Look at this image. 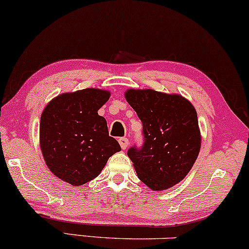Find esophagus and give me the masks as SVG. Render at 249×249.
<instances>
[{
    "label": "esophagus",
    "instance_id": "34e87169",
    "mask_svg": "<svg viewBox=\"0 0 249 249\" xmlns=\"http://www.w3.org/2000/svg\"><path fill=\"white\" fill-rule=\"evenodd\" d=\"M119 144H121L122 149H126L127 146H128V139L127 138H121V139L118 140Z\"/></svg>",
    "mask_w": 249,
    "mask_h": 249
}]
</instances>
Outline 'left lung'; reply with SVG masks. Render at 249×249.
<instances>
[{
    "label": "left lung",
    "mask_w": 249,
    "mask_h": 249,
    "mask_svg": "<svg viewBox=\"0 0 249 249\" xmlns=\"http://www.w3.org/2000/svg\"><path fill=\"white\" fill-rule=\"evenodd\" d=\"M125 99L142 122L144 143L127 156L138 178L153 191L175 186L186 177L199 156L201 132L196 110L180 94L127 89Z\"/></svg>",
    "instance_id": "1"
}]
</instances>
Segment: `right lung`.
Here are the masks:
<instances>
[{
  "label": "right lung",
  "instance_id": "add662e5",
  "mask_svg": "<svg viewBox=\"0 0 249 249\" xmlns=\"http://www.w3.org/2000/svg\"><path fill=\"white\" fill-rule=\"evenodd\" d=\"M110 92L85 88L59 94L45 107L40 119V148L53 175L80 186L100 175L109 157L121 150L109 137L105 117L97 110Z\"/></svg>",
  "mask_w": 249,
  "mask_h": 249
}]
</instances>
